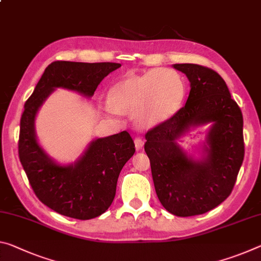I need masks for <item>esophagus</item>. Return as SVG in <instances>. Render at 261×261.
Listing matches in <instances>:
<instances>
[{
    "label": "esophagus",
    "instance_id": "34e87169",
    "mask_svg": "<svg viewBox=\"0 0 261 261\" xmlns=\"http://www.w3.org/2000/svg\"><path fill=\"white\" fill-rule=\"evenodd\" d=\"M135 146L137 150H140L144 146V139L140 138V137H137L135 139Z\"/></svg>",
    "mask_w": 261,
    "mask_h": 261
}]
</instances>
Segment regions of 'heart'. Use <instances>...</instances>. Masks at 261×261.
I'll use <instances>...</instances> for the list:
<instances>
[{"label":"heart","instance_id":"heart-1","mask_svg":"<svg viewBox=\"0 0 261 261\" xmlns=\"http://www.w3.org/2000/svg\"><path fill=\"white\" fill-rule=\"evenodd\" d=\"M186 94L179 72L172 68H153L140 75H127L110 87L109 101L103 108L109 115L132 111V118L142 127H152L174 115Z\"/></svg>","mask_w":261,"mask_h":261}]
</instances>
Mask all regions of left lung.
Returning <instances> with one entry per match:
<instances>
[{
  "label": "left lung",
  "mask_w": 261,
  "mask_h": 261,
  "mask_svg": "<svg viewBox=\"0 0 261 261\" xmlns=\"http://www.w3.org/2000/svg\"><path fill=\"white\" fill-rule=\"evenodd\" d=\"M173 67L188 77L189 96L171 118L146 132L144 148L160 203L175 216L188 217L216 208L232 192L245 153L243 115L214 69L196 64ZM206 123L212 126L204 155L194 160L176 140Z\"/></svg>",
  "instance_id": "obj_1"
}]
</instances>
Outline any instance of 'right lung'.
Segmentation results:
<instances>
[{
	"label": "right lung",
	"instance_id": "1",
	"mask_svg": "<svg viewBox=\"0 0 261 261\" xmlns=\"http://www.w3.org/2000/svg\"><path fill=\"white\" fill-rule=\"evenodd\" d=\"M121 67L116 63L49 64L24 105L20 118L18 155L36 196L64 216L90 220L107 212L113 203L118 175L136 151L129 132L122 131L89 144L76 163L59 165L39 146L35 118L44 101L56 88L93 96L109 73Z\"/></svg>",
	"mask_w": 261,
	"mask_h": 261
}]
</instances>
